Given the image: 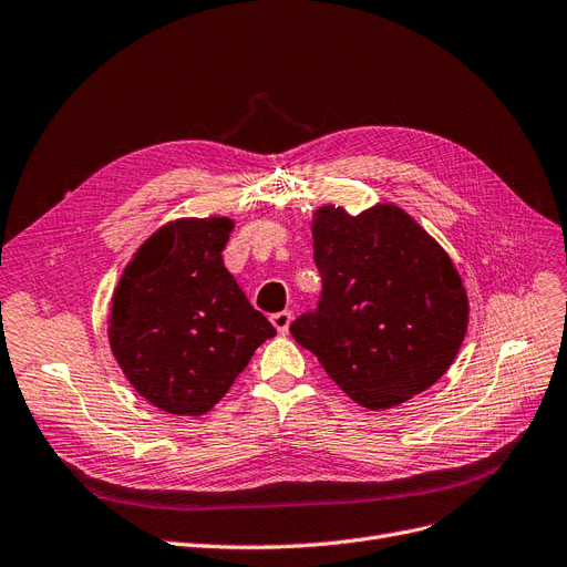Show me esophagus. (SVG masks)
<instances>
[{
	"instance_id": "obj_1",
	"label": "esophagus",
	"mask_w": 567,
	"mask_h": 567,
	"mask_svg": "<svg viewBox=\"0 0 567 567\" xmlns=\"http://www.w3.org/2000/svg\"><path fill=\"white\" fill-rule=\"evenodd\" d=\"M270 324H274V327L278 329V333H287V331H289V324H291V312H289V310H282V312L270 315Z\"/></svg>"
}]
</instances>
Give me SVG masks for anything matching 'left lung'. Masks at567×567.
I'll return each mask as SVG.
<instances>
[{"mask_svg":"<svg viewBox=\"0 0 567 567\" xmlns=\"http://www.w3.org/2000/svg\"><path fill=\"white\" fill-rule=\"evenodd\" d=\"M310 229L322 297L291 324L293 340L361 408H396L433 386L471 315L445 248L396 204L359 215L324 204Z\"/></svg>","mask_w":567,"mask_h":567,"instance_id":"left-lung-1","label":"left lung"}]
</instances>
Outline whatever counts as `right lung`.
Instances as JSON below:
<instances>
[{
	"mask_svg": "<svg viewBox=\"0 0 567 567\" xmlns=\"http://www.w3.org/2000/svg\"><path fill=\"white\" fill-rule=\"evenodd\" d=\"M231 231L225 215L171 219L141 243L113 289L111 352L141 396L168 414L210 412L276 336L225 268Z\"/></svg>",
	"mask_w": 567,
	"mask_h": 567,
	"instance_id": "obj_1",
	"label": "right lung"
}]
</instances>
